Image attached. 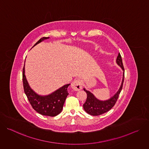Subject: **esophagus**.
Masks as SVG:
<instances>
[{"label":"esophagus","mask_w":149,"mask_h":149,"mask_svg":"<svg viewBox=\"0 0 149 149\" xmlns=\"http://www.w3.org/2000/svg\"><path fill=\"white\" fill-rule=\"evenodd\" d=\"M82 81L79 79H78L72 82L71 87L75 91H79L82 88Z\"/></svg>","instance_id":"1"}]
</instances>
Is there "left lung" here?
Wrapping results in <instances>:
<instances>
[{
    "label": "left lung",
    "mask_w": 149,
    "mask_h": 149,
    "mask_svg": "<svg viewBox=\"0 0 149 149\" xmlns=\"http://www.w3.org/2000/svg\"><path fill=\"white\" fill-rule=\"evenodd\" d=\"M116 62L117 65H119L123 71V79L121 84L120 86V88L117 91V92L110 99L101 101L98 99H97L93 93H91L90 91L87 90L86 88H84V91H86L87 93V100L86 102L83 104V107L84 110L86 111L88 114L91 115V116H99L101 114H102L106 112L109 111L110 110H111L113 106L115 105L119 94L122 90L123 85L124 82V69L122 62V58L120 54L119 53Z\"/></svg>",
    "instance_id": "1"
}]
</instances>
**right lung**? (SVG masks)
<instances>
[{"mask_svg": "<svg viewBox=\"0 0 149 149\" xmlns=\"http://www.w3.org/2000/svg\"><path fill=\"white\" fill-rule=\"evenodd\" d=\"M49 38V37H44L40 39L33 47ZM22 78L25 93L32 108L36 112L43 116L54 117L62 111L63 104L69 94L67 89L70 84L64 85L49 95H40L30 87L25 75V65L23 68Z\"/></svg>", "mask_w": 149, "mask_h": 149, "instance_id": "add662e5", "label": "right lung"}]
</instances>
